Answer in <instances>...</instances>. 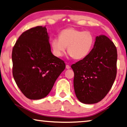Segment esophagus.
Listing matches in <instances>:
<instances>
[{
  "label": "esophagus",
  "instance_id": "1",
  "mask_svg": "<svg viewBox=\"0 0 127 127\" xmlns=\"http://www.w3.org/2000/svg\"><path fill=\"white\" fill-rule=\"evenodd\" d=\"M65 67H66V68H67V69H69L70 68V66L69 65H68V64L66 65Z\"/></svg>",
  "mask_w": 127,
  "mask_h": 127
}]
</instances>
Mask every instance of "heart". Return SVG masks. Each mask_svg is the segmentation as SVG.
<instances>
[{
    "label": "heart",
    "instance_id": "heart-1",
    "mask_svg": "<svg viewBox=\"0 0 127 127\" xmlns=\"http://www.w3.org/2000/svg\"><path fill=\"white\" fill-rule=\"evenodd\" d=\"M95 36L91 32L82 31L75 28H68L59 33V37H54L51 41L53 54L56 57H62L67 47L69 55L75 59L86 58L93 48Z\"/></svg>",
    "mask_w": 127,
    "mask_h": 127
}]
</instances>
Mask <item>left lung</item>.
Here are the masks:
<instances>
[{
	"instance_id": "1",
	"label": "left lung",
	"mask_w": 127,
	"mask_h": 127,
	"mask_svg": "<svg viewBox=\"0 0 127 127\" xmlns=\"http://www.w3.org/2000/svg\"><path fill=\"white\" fill-rule=\"evenodd\" d=\"M117 49L105 35L96 36L86 58L71 65L76 96L84 104L98 103L105 97L116 79Z\"/></svg>"
}]
</instances>
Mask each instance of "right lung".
<instances>
[{
	"label": "right lung",
	"instance_id": "add662e5",
	"mask_svg": "<svg viewBox=\"0 0 127 127\" xmlns=\"http://www.w3.org/2000/svg\"><path fill=\"white\" fill-rule=\"evenodd\" d=\"M12 74L26 97L38 100L48 95L65 67L52 54L47 28L37 26L22 33L12 52Z\"/></svg>",
	"mask_w": 127,
	"mask_h": 127
}]
</instances>
